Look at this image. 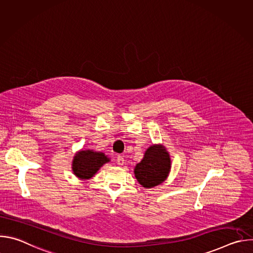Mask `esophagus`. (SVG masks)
Returning <instances> with one entry per match:
<instances>
[{"label": "esophagus", "instance_id": "esophagus-1", "mask_svg": "<svg viewBox=\"0 0 253 253\" xmlns=\"http://www.w3.org/2000/svg\"><path fill=\"white\" fill-rule=\"evenodd\" d=\"M117 163H118L119 166H123L124 163H125L124 157H123V156H118V157H117Z\"/></svg>", "mask_w": 253, "mask_h": 253}]
</instances>
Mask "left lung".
<instances>
[{
  "label": "left lung",
  "instance_id": "left-lung-1",
  "mask_svg": "<svg viewBox=\"0 0 253 253\" xmlns=\"http://www.w3.org/2000/svg\"><path fill=\"white\" fill-rule=\"evenodd\" d=\"M170 170L171 158L166 147L162 144H153L134 167V174L140 185L152 188L165 181Z\"/></svg>",
  "mask_w": 253,
  "mask_h": 253
}]
</instances>
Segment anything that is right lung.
<instances>
[{
  "label": "right lung",
  "mask_w": 253,
  "mask_h": 253,
  "mask_svg": "<svg viewBox=\"0 0 253 253\" xmlns=\"http://www.w3.org/2000/svg\"><path fill=\"white\" fill-rule=\"evenodd\" d=\"M108 162H110V158L103 152L91 149H81L74 155L73 160H72V171L79 179L88 180Z\"/></svg>",
  "instance_id": "right-lung-1"
}]
</instances>
